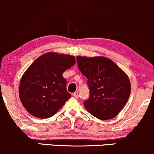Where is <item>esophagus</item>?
<instances>
[{"label":"esophagus","instance_id":"esophagus-1","mask_svg":"<svg viewBox=\"0 0 154 154\" xmlns=\"http://www.w3.org/2000/svg\"><path fill=\"white\" fill-rule=\"evenodd\" d=\"M73 95H74V97H75V98H78L79 93H78V92H75V93H73Z\"/></svg>","mask_w":154,"mask_h":154}]
</instances>
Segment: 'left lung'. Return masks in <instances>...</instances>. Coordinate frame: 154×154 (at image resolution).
I'll use <instances>...</instances> for the list:
<instances>
[{"mask_svg": "<svg viewBox=\"0 0 154 154\" xmlns=\"http://www.w3.org/2000/svg\"><path fill=\"white\" fill-rule=\"evenodd\" d=\"M79 71L88 79L90 97L84 101L88 112L99 119L114 118L128 102L131 91L128 75L106 57L77 56Z\"/></svg>", "mask_w": 154, "mask_h": 154, "instance_id": "8db88e82", "label": "left lung"}]
</instances>
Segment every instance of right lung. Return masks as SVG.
Masks as SVG:
<instances>
[{"instance_id":"right-lung-1","label":"right lung","mask_w":154,"mask_h":154,"mask_svg":"<svg viewBox=\"0 0 154 154\" xmlns=\"http://www.w3.org/2000/svg\"><path fill=\"white\" fill-rule=\"evenodd\" d=\"M75 61L73 56L50 52L29 66L21 79L19 94L29 114L43 119L51 117L71 98L62 74Z\"/></svg>"}]
</instances>
